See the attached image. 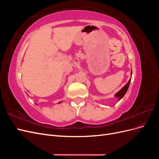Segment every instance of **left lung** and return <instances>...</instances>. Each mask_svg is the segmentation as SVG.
I'll use <instances>...</instances> for the list:
<instances>
[{
	"label": "left lung",
	"mask_w": 159,
	"mask_h": 159,
	"mask_svg": "<svg viewBox=\"0 0 159 159\" xmlns=\"http://www.w3.org/2000/svg\"><path fill=\"white\" fill-rule=\"evenodd\" d=\"M131 74H132V70H131ZM131 78L129 80V81H128V83L124 86V87L120 90L118 93H116V95H115V96H116V97H117V98H119V100L121 99L123 96L125 95V94L126 93V92H127V89H128V88H129V84H130V82H131Z\"/></svg>",
	"instance_id": "obj_1"
}]
</instances>
